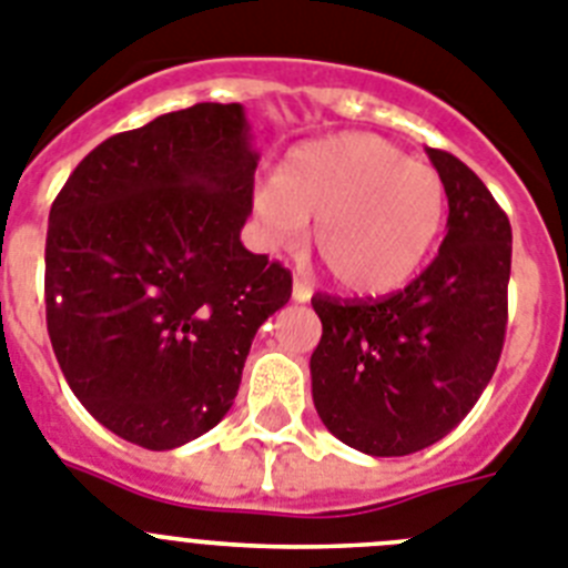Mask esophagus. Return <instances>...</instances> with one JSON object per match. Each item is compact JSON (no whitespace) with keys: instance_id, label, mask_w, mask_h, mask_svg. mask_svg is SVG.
Returning <instances> with one entry per match:
<instances>
[{"instance_id":"34e87169","label":"esophagus","mask_w":568,"mask_h":568,"mask_svg":"<svg viewBox=\"0 0 568 568\" xmlns=\"http://www.w3.org/2000/svg\"><path fill=\"white\" fill-rule=\"evenodd\" d=\"M291 294H294V300H297V303H308V300H312V283H308V280H303V277H294V288H291Z\"/></svg>"}]
</instances>
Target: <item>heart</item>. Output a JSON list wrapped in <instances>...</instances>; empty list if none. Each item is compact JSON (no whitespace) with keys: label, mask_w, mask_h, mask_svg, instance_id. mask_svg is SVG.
I'll return each mask as SVG.
<instances>
[{"label":"heart","mask_w":568,"mask_h":568,"mask_svg":"<svg viewBox=\"0 0 568 568\" xmlns=\"http://www.w3.org/2000/svg\"><path fill=\"white\" fill-rule=\"evenodd\" d=\"M254 214L274 245H300L317 220L314 245L332 277L354 294H386L432 251L446 185L392 142L345 131L294 148L254 189Z\"/></svg>","instance_id":"b5f03b06"}]
</instances>
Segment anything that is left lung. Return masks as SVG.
Here are the masks:
<instances>
[{"instance_id": "1", "label": "left lung", "mask_w": 568, "mask_h": 568, "mask_svg": "<svg viewBox=\"0 0 568 568\" xmlns=\"http://www.w3.org/2000/svg\"><path fill=\"white\" fill-rule=\"evenodd\" d=\"M448 196V234L420 277L383 300H312V354L325 428L372 457L443 440L489 386L509 320L511 225L480 176L428 148Z\"/></svg>"}]
</instances>
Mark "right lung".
Masks as SVG:
<instances>
[{
	"instance_id": "1",
	"label": "right lung",
	"mask_w": 568,
	"mask_h": 568,
	"mask_svg": "<svg viewBox=\"0 0 568 568\" xmlns=\"http://www.w3.org/2000/svg\"><path fill=\"white\" fill-rule=\"evenodd\" d=\"M256 162L243 105L200 102L97 145L53 200V354L122 440L165 452L214 428L288 303V271L240 243Z\"/></svg>"
}]
</instances>
